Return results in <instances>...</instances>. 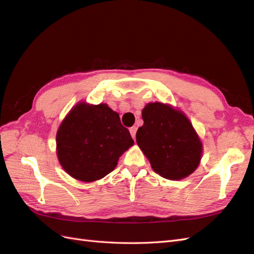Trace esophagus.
Wrapping results in <instances>:
<instances>
[{"instance_id": "34e87169", "label": "esophagus", "mask_w": 254, "mask_h": 254, "mask_svg": "<svg viewBox=\"0 0 254 254\" xmlns=\"http://www.w3.org/2000/svg\"><path fill=\"white\" fill-rule=\"evenodd\" d=\"M136 127L135 126H133V127H131L129 129V131H130V134H131V136H132V139L134 140L135 139V133H136Z\"/></svg>"}]
</instances>
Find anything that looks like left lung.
<instances>
[{
	"label": "left lung",
	"mask_w": 254,
	"mask_h": 254,
	"mask_svg": "<svg viewBox=\"0 0 254 254\" xmlns=\"http://www.w3.org/2000/svg\"><path fill=\"white\" fill-rule=\"evenodd\" d=\"M144 124L136 143L152 170L170 180L194 173L201 160L202 144L183 112L162 103H149L142 111Z\"/></svg>",
	"instance_id": "left-lung-1"
}]
</instances>
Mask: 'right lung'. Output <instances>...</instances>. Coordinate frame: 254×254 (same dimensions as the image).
Returning <instances> with one entry per match:
<instances>
[{
    "label": "right lung",
    "mask_w": 254,
    "mask_h": 254,
    "mask_svg": "<svg viewBox=\"0 0 254 254\" xmlns=\"http://www.w3.org/2000/svg\"><path fill=\"white\" fill-rule=\"evenodd\" d=\"M56 145L64 170L75 179L92 182L117 167L133 140L119 113L106 104L78 103L59 126Z\"/></svg>",
    "instance_id": "obj_1"
}]
</instances>
